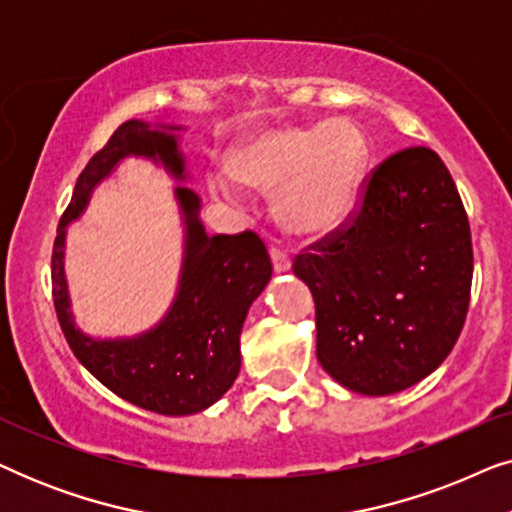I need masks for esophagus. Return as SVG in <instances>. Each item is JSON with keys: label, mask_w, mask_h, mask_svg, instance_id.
I'll return each mask as SVG.
<instances>
[{"label": "esophagus", "mask_w": 512, "mask_h": 512, "mask_svg": "<svg viewBox=\"0 0 512 512\" xmlns=\"http://www.w3.org/2000/svg\"><path fill=\"white\" fill-rule=\"evenodd\" d=\"M270 261H272V268H275L277 275H282V272H289L291 270V258L284 254L282 249H270Z\"/></svg>", "instance_id": "esophagus-1"}]
</instances>
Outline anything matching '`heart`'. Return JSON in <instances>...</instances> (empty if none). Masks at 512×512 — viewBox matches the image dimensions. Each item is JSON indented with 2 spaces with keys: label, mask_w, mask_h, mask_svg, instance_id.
Instances as JSON below:
<instances>
[{
  "label": "heart",
  "mask_w": 512,
  "mask_h": 512,
  "mask_svg": "<svg viewBox=\"0 0 512 512\" xmlns=\"http://www.w3.org/2000/svg\"><path fill=\"white\" fill-rule=\"evenodd\" d=\"M370 163L366 132L347 118L265 128L228 156V174L258 193H275V214L289 233L324 237L352 219ZM214 188L233 198L235 188Z\"/></svg>",
  "instance_id": "b5f03b06"
}]
</instances>
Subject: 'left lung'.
<instances>
[{"mask_svg":"<svg viewBox=\"0 0 512 512\" xmlns=\"http://www.w3.org/2000/svg\"><path fill=\"white\" fill-rule=\"evenodd\" d=\"M317 247L293 275L317 305L321 368L366 396L429 377L464 328L473 279L471 228L438 153L384 160L349 228Z\"/></svg>","mask_w":512,"mask_h":512,"instance_id":"8db88e82","label":"left lung"}]
</instances>
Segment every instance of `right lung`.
<instances>
[{
  "mask_svg": "<svg viewBox=\"0 0 512 512\" xmlns=\"http://www.w3.org/2000/svg\"><path fill=\"white\" fill-rule=\"evenodd\" d=\"M186 125L132 118L97 151L74 186L53 244V303L76 359L109 391L137 408L167 417L207 410L240 375V333L247 312L272 277V263L254 233L209 237L202 200L191 186L179 132ZM128 157H142L178 181L185 251L178 291L168 312L135 336L100 339L75 326L64 275L66 228L85 211L94 188Z\"/></svg>",
  "mask_w": 512,
  "mask_h": 512,
  "instance_id": "right-lung-1",
  "label": "right lung"
}]
</instances>
